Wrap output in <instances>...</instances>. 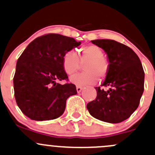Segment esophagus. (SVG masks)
Returning <instances> with one entry per match:
<instances>
[{"label":"esophagus","mask_w":155,"mask_h":155,"mask_svg":"<svg viewBox=\"0 0 155 155\" xmlns=\"http://www.w3.org/2000/svg\"><path fill=\"white\" fill-rule=\"evenodd\" d=\"M82 90V87L81 86H76V91H77L78 93H80Z\"/></svg>","instance_id":"1"}]
</instances>
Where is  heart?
Listing matches in <instances>:
<instances>
[{
	"mask_svg": "<svg viewBox=\"0 0 155 155\" xmlns=\"http://www.w3.org/2000/svg\"><path fill=\"white\" fill-rule=\"evenodd\" d=\"M102 50L97 45H89L81 49L79 58L73 50L66 52L62 58V66L65 73L72 75L84 64L85 72L77 73L71 77V82L76 85H89L96 83L98 77L104 79L109 72V63L105 58Z\"/></svg>",
	"mask_w": 155,
	"mask_h": 155,
	"instance_id": "1",
	"label": "heart"
}]
</instances>
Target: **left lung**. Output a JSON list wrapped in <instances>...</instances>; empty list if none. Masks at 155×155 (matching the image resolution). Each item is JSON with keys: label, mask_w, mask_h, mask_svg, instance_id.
<instances>
[{"label": "left lung", "mask_w": 155, "mask_h": 155, "mask_svg": "<svg viewBox=\"0 0 155 155\" xmlns=\"http://www.w3.org/2000/svg\"><path fill=\"white\" fill-rule=\"evenodd\" d=\"M107 53L109 72L101 86L95 87L97 96L87 103L92 117L101 121L118 123L129 118L137 108L144 91L145 73L137 55L132 49L110 39L91 41Z\"/></svg>", "instance_id": "left-lung-1"}]
</instances>
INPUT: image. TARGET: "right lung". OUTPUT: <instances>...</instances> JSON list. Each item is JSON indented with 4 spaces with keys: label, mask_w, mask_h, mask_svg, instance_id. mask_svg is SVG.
<instances>
[{
    "label": "right lung",
    "mask_w": 155,
    "mask_h": 155,
    "mask_svg": "<svg viewBox=\"0 0 155 155\" xmlns=\"http://www.w3.org/2000/svg\"><path fill=\"white\" fill-rule=\"evenodd\" d=\"M81 45L74 38L49 33L34 39L18 59L13 78L15 98L22 113L36 121L54 120L63 114L66 101L77 94L62 66L66 52Z\"/></svg>",
    "instance_id": "add662e5"
}]
</instances>
